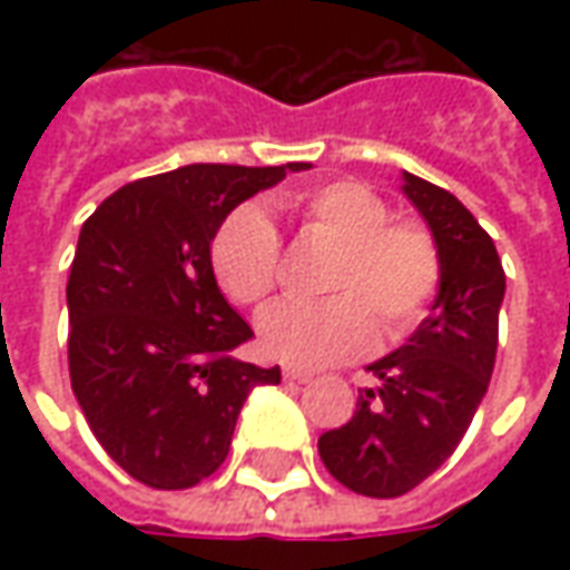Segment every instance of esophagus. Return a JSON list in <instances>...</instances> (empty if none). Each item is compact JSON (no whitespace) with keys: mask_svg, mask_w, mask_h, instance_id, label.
Returning <instances> with one entry per match:
<instances>
[{"mask_svg":"<svg viewBox=\"0 0 570 570\" xmlns=\"http://www.w3.org/2000/svg\"><path fill=\"white\" fill-rule=\"evenodd\" d=\"M284 379L286 382H311L314 372L302 370V366H284Z\"/></svg>","mask_w":570,"mask_h":570,"instance_id":"34e87169","label":"esophagus"}]
</instances>
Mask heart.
<instances>
[{"mask_svg":"<svg viewBox=\"0 0 570 570\" xmlns=\"http://www.w3.org/2000/svg\"><path fill=\"white\" fill-rule=\"evenodd\" d=\"M302 235L338 244L323 281V302H281L259 317L262 351L296 366H326L366 354L382 326L403 342L442 284L436 237L419 219L391 216L387 200L360 179H330L274 200ZM284 240L272 216L237 207L213 237V268L237 305H262L281 281Z\"/></svg>","mask_w":570,"mask_h":570,"instance_id":"obj_1","label":"heart"}]
</instances>
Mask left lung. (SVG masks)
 Instances as JSON below:
<instances>
[{
	"instance_id": "left-lung-1",
	"label": "left lung",
	"mask_w": 570,
	"mask_h": 570,
	"mask_svg": "<svg viewBox=\"0 0 570 570\" xmlns=\"http://www.w3.org/2000/svg\"><path fill=\"white\" fill-rule=\"evenodd\" d=\"M403 191L440 244V293L406 345L372 363L375 387L360 391L351 421L317 440L326 470L366 498L406 494L464 440L489 391L507 289L494 240L452 191L412 174Z\"/></svg>"
}]
</instances>
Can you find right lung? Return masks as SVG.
<instances>
[{"instance_id":"add662e5","label":"right lung","mask_w":570,"mask_h":570,"mask_svg":"<svg viewBox=\"0 0 570 570\" xmlns=\"http://www.w3.org/2000/svg\"><path fill=\"white\" fill-rule=\"evenodd\" d=\"M311 164H188L134 179L85 219L69 268V382L94 436L128 476L161 491L219 470L256 384L235 357L253 338L216 284L210 244L240 200Z\"/></svg>"}]
</instances>
